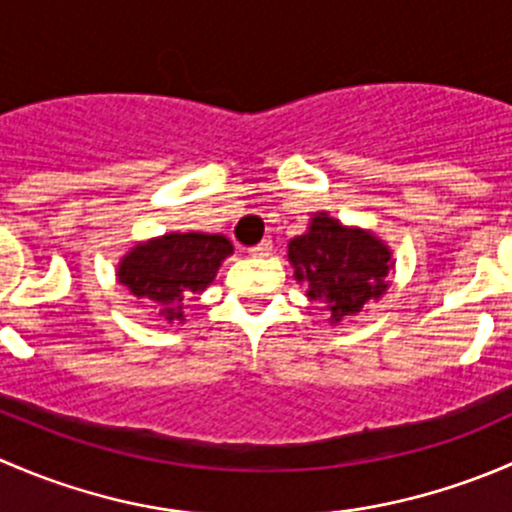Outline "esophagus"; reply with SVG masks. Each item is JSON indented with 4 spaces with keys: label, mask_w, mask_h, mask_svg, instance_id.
<instances>
[{
    "label": "esophagus",
    "mask_w": 512,
    "mask_h": 512,
    "mask_svg": "<svg viewBox=\"0 0 512 512\" xmlns=\"http://www.w3.org/2000/svg\"><path fill=\"white\" fill-rule=\"evenodd\" d=\"M247 252H250L252 257H267L272 252V242L270 240H262L260 245L250 247V250H247Z\"/></svg>",
    "instance_id": "obj_1"
}]
</instances>
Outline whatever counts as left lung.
Returning <instances> with one entry per match:
<instances>
[{
    "mask_svg": "<svg viewBox=\"0 0 512 512\" xmlns=\"http://www.w3.org/2000/svg\"><path fill=\"white\" fill-rule=\"evenodd\" d=\"M287 257L294 280L307 287L309 299L327 304L329 322L361 312L389 289L391 250L359 227H344L327 213H314L309 230L289 240Z\"/></svg>",
    "mask_w": 512,
    "mask_h": 512,
    "instance_id": "8db88e82",
    "label": "left lung"
}]
</instances>
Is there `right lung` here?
<instances>
[{
  "label": "right lung",
  "instance_id": "obj_1",
  "mask_svg": "<svg viewBox=\"0 0 512 512\" xmlns=\"http://www.w3.org/2000/svg\"><path fill=\"white\" fill-rule=\"evenodd\" d=\"M232 255L230 240L205 232H168L133 247L118 265V282L143 302H153L160 314L185 322L183 299L200 294Z\"/></svg>",
  "mask_w": 512,
  "mask_h": 512
}]
</instances>
